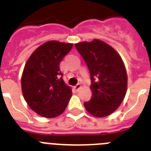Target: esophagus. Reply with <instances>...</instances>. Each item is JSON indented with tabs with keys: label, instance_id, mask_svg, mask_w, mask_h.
<instances>
[{
	"label": "esophagus",
	"instance_id": "esophagus-1",
	"mask_svg": "<svg viewBox=\"0 0 151 151\" xmlns=\"http://www.w3.org/2000/svg\"><path fill=\"white\" fill-rule=\"evenodd\" d=\"M81 87H82V85H80V84H77V85H75V86L73 88H74V89L76 91H78V89L81 88Z\"/></svg>",
	"mask_w": 151,
	"mask_h": 151
}]
</instances>
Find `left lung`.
Instances as JSON below:
<instances>
[{
    "mask_svg": "<svg viewBox=\"0 0 151 151\" xmlns=\"http://www.w3.org/2000/svg\"><path fill=\"white\" fill-rule=\"evenodd\" d=\"M90 72V101L85 109L95 117H105L116 110L124 100L127 89V73L119 54L98 39L75 45Z\"/></svg>",
    "mask_w": 151,
    "mask_h": 151,
    "instance_id": "1",
    "label": "left lung"
}]
</instances>
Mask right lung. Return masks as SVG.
Wrapping results in <instances>:
<instances>
[{
  "mask_svg": "<svg viewBox=\"0 0 151 151\" xmlns=\"http://www.w3.org/2000/svg\"><path fill=\"white\" fill-rule=\"evenodd\" d=\"M73 44L49 41L33 52L26 62L21 85L29 107L38 115L54 118L64 112L72 97L63 79L60 63Z\"/></svg>",
  "mask_w": 151,
  "mask_h": 151,
  "instance_id": "right-lung-1",
  "label": "right lung"
}]
</instances>
